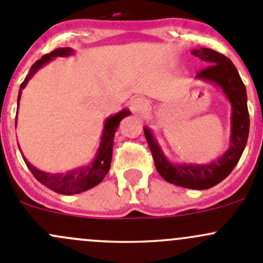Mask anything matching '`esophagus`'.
Listing matches in <instances>:
<instances>
[{"mask_svg":"<svg viewBox=\"0 0 263 263\" xmlns=\"http://www.w3.org/2000/svg\"><path fill=\"white\" fill-rule=\"evenodd\" d=\"M148 102L145 98H136V99L132 100L129 103V108H131V112L135 113V115H141L145 110L147 109Z\"/></svg>","mask_w":263,"mask_h":263,"instance_id":"obj_1","label":"esophagus"}]
</instances>
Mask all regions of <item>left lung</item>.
<instances>
[{
    "label": "left lung",
    "instance_id": "left-lung-1",
    "mask_svg": "<svg viewBox=\"0 0 263 263\" xmlns=\"http://www.w3.org/2000/svg\"><path fill=\"white\" fill-rule=\"evenodd\" d=\"M192 54L209 65L196 75V79L219 86L232 105L229 148L209 164H177L166 158L148 127H144V132L153 153L156 171L166 182L190 190H208L232 173L245 151L249 134L247 91L237 67L224 54L210 48L193 49Z\"/></svg>",
    "mask_w": 263,
    "mask_h": 263
}]
</instances>
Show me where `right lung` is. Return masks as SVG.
I'll return each instance as SVG.
<instances>
[{"mask_svg":"<svg viewBox=\"0 0 263 263\" xmlns=\"http://www.w3.org/2000/svg\"><path fill=\"white\" fill-rule=\"evenodd\" d=\"M73 49L65 47V48H58L52 50L48 54H44L41 60L36 61L33 66H31L30 71L26 75L25 80L20 85V90H18L17 95V109H18V102L21 98V91L24 87L26 86L28 81L35 75L36 71L49 63L53 58L55 57H67V55L73 54ZM131 115L128 109H123L115 116H110L105 119L104 128L102 132V140H100L99 147H98L97 155L92 159L91 163L86 166H79V168L68 171L66 173H47V172L39 171L38 168L30 164L28 159L23 155L24 161L30 169L33 176L38 179L42 184L48 187L49 190L54 191V192L61 193V195H76V193H81L84 191L90 190V188L95 187L99 184L100 182L104 179L107 173L109 172L110 161H112V150H113V140H115V135L117 128L119 126V122L124 118V117ZM17 119H15V126H16Z\"/></svg>","mask_w":263,"mask_h":263,"instance_id":"obj_1","label":"right lung"}]
</instances>
